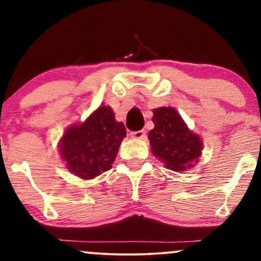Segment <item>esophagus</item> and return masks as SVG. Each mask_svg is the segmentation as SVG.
I'll return each instance as SVG.
<instances>
[{
	"label": "esophagus",
	"mask_w": 261,
	"mask_h": 261,
	"mask_svg": "<svg viewBox=\"0 0 261 261\" xmlns=\"http://www.w3.org/2000/svg\"><path fill=\"white\" fill-rule=\"evenodd\" d=\"M131 136L135 137V139H145V131L143 130L133 131V133H131Z\"/></svg>",
	"instance_id": "34e87169"
}]
</instances>
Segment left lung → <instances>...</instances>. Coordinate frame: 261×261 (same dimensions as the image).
<instances>
[{
  "label": "left lung",
  "instance_id": "obj_1",
  "mask_svg": "<svg viewBox=\"0 0 261 261\" xmlns=\"http://www.w3.org/2000/svg\"><path fill=\"white\" fill-rule=\"evenodd\" d=\"M152 121L154 127L148 133L152 153L174 172L193 168L201 155L200 136L189 130L174 108L154 109Z\"/></svg>",
  "mask_w": 261,
  "mask_h": 261
}]
</instances>
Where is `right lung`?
Here are the masks:
<instances>
[{"instance_id":"obj_1","label":"right lung","mask_w":261,"mask_h":261,"mask_svg":"<svg viewBox=\"0 0 261 261\" xmlns=\"http://www.w3.org/2000/svg\"><path fill=\"white\" fill-rule=\"evenodd\" d=\"M125 136L126 128L115 120L112 108L100 106L85 122L65 131L60 153L72 174L89 180L112 168Z\"/></svg>"}]
</instances>
